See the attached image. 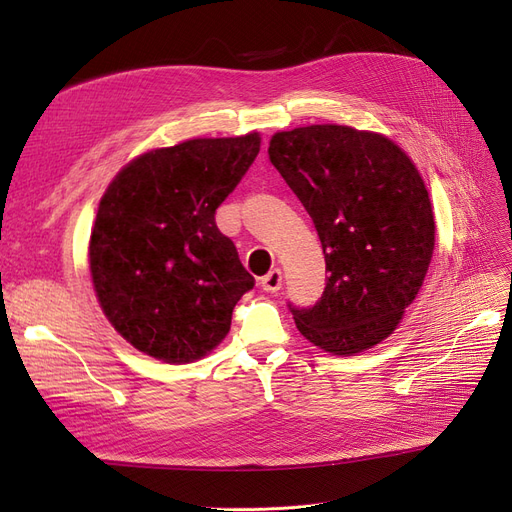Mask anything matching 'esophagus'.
Segmentation results:
<instances>
[{
  "mask_svg": "<svg viewBox=\"0 0 512 512\" xmlns=\"http://www.w3.org/2000/svg\"><path fill=\"white\" fill-rule=\"evenodd\" d=\"M281 281H283L281 271L273 269V271H269L267 275L260 279V285H262L264 292H279L281 290Z\"/></svg>",
  "mask_w": 512,
  "mask_h": 512,
  "instance_id": "obj_1",
  "label": "esophagus"
}]
</instances>
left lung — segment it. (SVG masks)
Segmentation results:
<instances>
[{
	"label": "left lung",
	"mask_w": 512,
	"mask_h": 512,
	"mask_svg": "<svg viewBox=\"0 0 512 512\" xmlns=\"http://www.w3.org/2000/svg\"><path fill=\"white\" fill-rule=\"evenodd\" d=\"M269 159L313 218L325 254L321 298L288 304L296 327L327 353L372 349L416 300L433 258L422 176L393 140L332 124L277 132Z\"/></svg>",
	"instance_id": "1"
}]
</instances>
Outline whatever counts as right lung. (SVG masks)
<instances>
[{
	"mask_svg": "<svg viewBox=\"0 0 512 512\" xmlns=\"http://www.w3.org/2000/svg\"><path fill=\"white\" fill-rule=\"evenodd\" d=\"M258 151L256 132L187 140L140 155L102 195L90 273L102 311L138 351L189 363L229 334L254 277L214 214Z\"/></svg>",
	"mask_w": 512,
	"mask_h": 512,
	"instance_id": "obj_1",
	"label": "right lung"
}]
</instances>
